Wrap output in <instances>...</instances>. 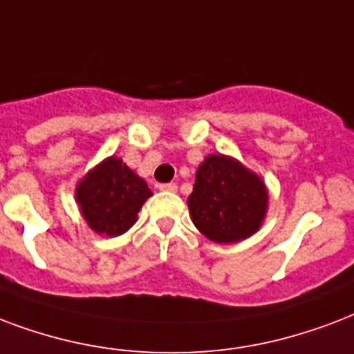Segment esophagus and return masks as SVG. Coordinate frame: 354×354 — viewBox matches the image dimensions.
<instances>
[{"instance_id":"1","label":"esophagus","mask_w":354,"mask_h":354,"mask_svg":"<svg viewBox=\"0 0 354 354\" xmlns=\"http://www.w3.org/2000/svg\"><path fill=\"white\" fill-rule=\"evenodd\" d=\"M159 189H161V191H169V193H176L178 191V185L176 183H161V185H159Z\"/></svg>"}]
</instances>
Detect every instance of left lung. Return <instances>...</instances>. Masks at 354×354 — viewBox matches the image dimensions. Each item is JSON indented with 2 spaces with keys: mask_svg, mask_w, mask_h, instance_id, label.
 Instances as JSON below:
<instances>
[{
  "mask_svg": "<svg viewBox=\"0 0 354 354\" xmlns=\"http://www.w3.org/2000/svg\"><path fill=\"white\" fill-rule=\"evenodd\" d=\"M191 219L215 243H237L260 228L267 209V189L254 172L236 159L207 156L196 171L187 198Z\"/></svg>",
  "mask_w": 354,
  "mask_h": 354,
  "instance_id": "1",
  "label": "left lung"
}]
</instances>
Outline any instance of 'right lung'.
Returning a JSON list of instances; mask_svg holds the SVG:
<instances>
[{"instance_id": "right-lung-1", "label": "right lung", "mask_w": 354, "mask_h": 354, "mask_svg": "<svg viewBox=\"0 0 354 354\" xmlns=\"http://www.w3.org/2000/svg\"><path fill=\"white\" fill-rule=\"evenodd\" d=\"M150 195L147 182L118 158L105 159L75 189V198L88 226L96 234L111 237L133 226L137 213Z\"/></svg>"}]
</instances>
